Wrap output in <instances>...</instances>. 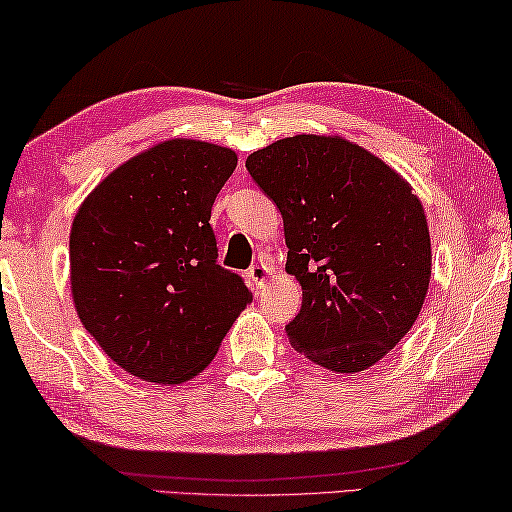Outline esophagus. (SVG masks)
<instances>
[{"label": "esophagus", "mask_w": 512, "mask_h": 512, "mask_svg": "<svg viewBox=\"0 0 512 512\" xmlns=\"http://www.w3.org/2000/svg\"><path fill=\"white\" fill-rule=\"evenodd\" d=\"M247 276H249V281L254 283V288L261 290L265 283H267V279H270V265L258 263V265L251 267V270L247 272Z\"/></svg>", "instance_id": "obj_1"}]
</instances>
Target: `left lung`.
<instances>
[{"instance_id":"1","label":"left lung","mask_w":512,"mask_h":512,"mask_svg":"<svg viewBox=\"0 0 512 512\" xmlns=\"http://www.w3.org/2000/svg\"><path fill=\"white\" fill-rule=\"evenodd\" d=\"M247 170L283 217L301 308L295 351L338 374L370 370L415 324L431 281V236L413 186L342 136L276 140Z\"/></svg>"}]
</instances>
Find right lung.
Here are the masks:
<instances>
[{
	"instance_id": "right-lung-1",
	"label": "right lung",
	"mask_w": 512,
	"mask_h": 512,
	"mask_svg": "<svg viewBox=\"0 0 512 512\" xmlns=\"http://www.w3.org/2000/svg\"><path fill=\"white\" fill-rule=\"evenodd\" d=\"M238 154L172 138L108 174L70 231L77 315L106 356L138 379H195L251 304L238 274L215 263L208 220Z\"/></svg>"
}]
</instances>
